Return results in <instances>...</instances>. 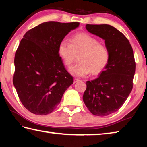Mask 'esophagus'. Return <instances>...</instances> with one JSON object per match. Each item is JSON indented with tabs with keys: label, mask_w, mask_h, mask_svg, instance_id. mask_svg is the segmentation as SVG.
<instances>
[{
	"label": "esophagus",
	"mask_w": 147,
	"mask_h": 147,
	"mask_svg": "<svg viewBox=\"0 0 147 147\" xmlns=\"http://www.w3.org/2000/svg\"><path fill=\"white\" fill-rule=\"evenodd\" d=\"M80 80L78 78H74V83H76L77 82H79Z\"/></svg>",
	"instance_id": "esophagus-1"
}]
</instances>
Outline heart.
<instances>
[{
    "label": "heart",
    "mask_w": 147,
    "mask_h": 147,
    "mask_svg": "<svg viewBox=\"0 0 147 147\" xmlns=\"http://www.w3.org/2000/svg\"><path fill=\"white\" fill-rule=\"evenodd\" d=\"M71 43L61 41L58 46V54L65 65L70 66L78 56V63L69 68L76 76H84L90 73L97 74L106 67L110 59V51L105 44L86 32L72 37Z\"/></svg>",
    "instance_id": "heart-1"
}]
</instances>
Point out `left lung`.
Wrapping results in <instances>:
<instances>
[{
	"mask_svg": "<svg viewBox=\"0 0 147 147\" xmlns=\"http://www.w3.org/2000/svg\"><path fill=\"white\" fill-rule=\"evenodd\" d=\"M90 33L104 39L110 59L97 78L86 82L83 100L90 112L106 116L123 105L133 88L136 62L128 39L109 24H86Z\"/></svg>",
	"mask_w": 147,
	"mask_h": 147,
	"instance_id": "8db88e82",
	"label": "left lung"
}]
</instances>
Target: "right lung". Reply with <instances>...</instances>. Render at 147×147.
Listing matches in <instances>:
<instances>
[{"instance_id": "obj_1", "label": "right lung", "mask_w": 147, "mask_h": 147, "mask_svg": "<svg viewBox=\"0 0 147 147\" xmlns=\"http://www.w3.org/2000/svg\"><path fill=\"white\" fill-rule=\"evenodd\" d=\"M78 22L49 21L29 30L16 52L13 83L20 100L31 113L47 115L60 102L73 84L65 68L58 46Z\"/></svg>"}]
</instances>
